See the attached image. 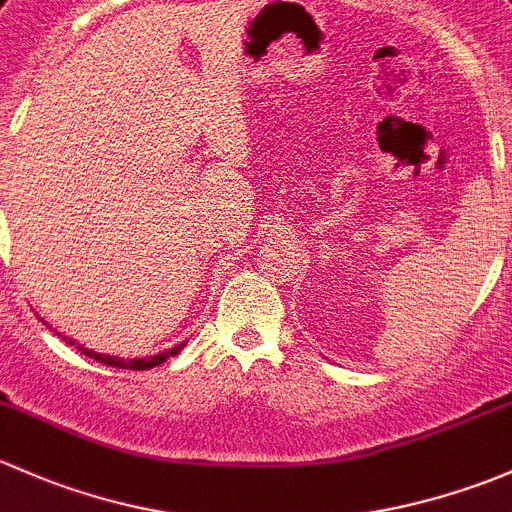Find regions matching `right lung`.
Masks as SVG:
<instances>
[{
  "label": "right lung",
  "instance_id": "obj_1",
  "mask_svg": "<svg viewBox=\"0 0 512 512\" xmlns=\"http://www.w3.org/2000/svg\"><path fill=\"white\" fill-rule=\"evenodd\" d=\"M39 320H41V323H44V325H49L44 318H39ZM54 333H56V330H54ZM56 335H61V333H56ZM61 340H66L68 345H73V347H76V350H81L83 355L91 357V360L103 362V365H108V367H118V370H150V367L162 365V362H167V360H170V357L179 355V352L184 350V345H187V342H179V345L172 347V350L160 352V355H152V357H133V360H123V357H118V355H103V352L88 350V347L78 345L76 340H71V337H66V335H61Z\"/></svg>",
  "mask_w": 512,
  "mask_h": 512
}]
</instances>
